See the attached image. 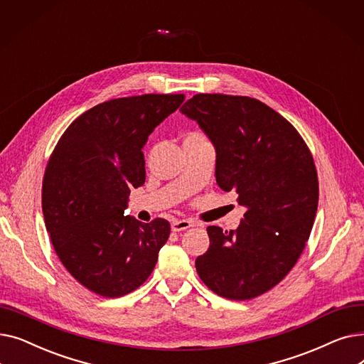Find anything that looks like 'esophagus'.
Returning <instances> with one entry per match:
<instances>
[{
  "label": "esophagus",
  "mask_w": 364,
  "mask_h": 364,
  "mask_svg": "<svg viewBox=\"0 0 364 364\" xmlns=\"http://www.w3.org/2000/svg\"><path fill=\"white\" fill-rule=\"evenodd\" d=\"M195 223L190 221V220H174L171 223V230L172 232H183L187 230V228L193 227Z\"/></svg>",
  "instance_id": "34e87169"
}]
</instances>
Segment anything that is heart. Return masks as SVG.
<instances>
[{
  "label": "heart",
  "instance_id": "b5f03b06",
  "mask_svg": "<svg viewBox=\"0 0 364 364\" xmlns=\"http://www.w3.org/2000/svg\"><path fill=\"white\" fill-rule=\"evenodd\" d=\"M187 137H205L202 132H199V131H193V132H190Z\"/></svg>",
  "mask_w": 364,
  "mask_h": 364
}]
</instances>
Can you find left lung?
<instances>
[{
    "instance_id": "left-lung-1",
    "label": "left lung",
    "mask_w": 364,
    "mask_h": 364,
    "mask_svg": "<svg viewBox=\"0 0 364 364\" xmlns=\"http://www.w3.org/2000/svg\"><path fill=\"white\" fill-rule=\"evenodd\" d=\"M181 112L214 143L218 186L247 208L236 230L206 228L198 274L223 298L259 296L294 269L310 237L318 203L311 151L288 119L246 95L196 94Z\"/></svg>"
}]
</instances>
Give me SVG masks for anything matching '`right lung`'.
<instances>
[{
    "label": "right lung",
    "instance_id": "obj_1",
    "mask_svg": "<svg viewBox=\"0 0 364 364\" xmlns=\"http://www.w3.org/2000/svg\"><path fill=\"white\" fill-rule=\"evenodd\" d=\"M184 94H141L84 112L57 141L43 180V214L54 251L91 292L124 296L155 269L171 225L124 215L144 184L143 146Z\"/></svg>",
    "mask_w": 364,
    "mask_h": 364
}]
</instances>
